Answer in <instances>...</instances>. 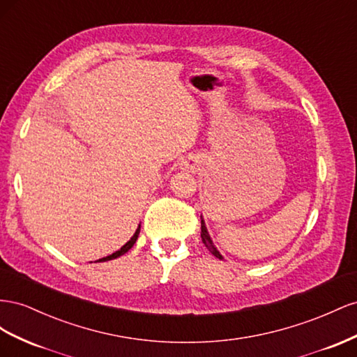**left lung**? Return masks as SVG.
Segmentation results:
<instances>
[{"label":"left lung","instance_id":"8db88e82","mask_svg":"<svg viewBox=\"0 0 357 357\" xmlns=\"http://www.w3.org/2000/svg\"><path fill=\"white\" fill-rule=\"evenodd\" d=\"M202 231H200V236H202V241H203V243H205L206 245V248L213 254V256L215 257H218V259H222L221 257V254L217 251V248L213 247V243H212V241H211V238H209V235H208V230H206V227H205V222H203V220H202Z\"/></svg>","mask_w":357,"mask_h":357}]
</instances>
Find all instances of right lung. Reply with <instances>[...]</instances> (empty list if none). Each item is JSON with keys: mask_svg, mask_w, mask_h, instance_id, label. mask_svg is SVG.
Returning a JSON list of instances; mask_svg holds the SVG:
<instances>
[{"mask_svg": "<svg viewBox=\"0 0 357 357\" xmlns=\"http://www.w3.org/2000/svg\"><path fill=\"white\" fill-rule=\"evenodd\" d=\"M139 231H140V226H139V229L136 230V233L133 235V238H131L124 247H122L121 250H118V251H115L114 254H110V256H107V257H103V259H100L98 261H106V260H112V259H116V257H119V256H122V254H126L131 247L135 245L136 243V241H137V236H139Z\"/></svg>", "mask_w": 357, "mask_h": 357, "instance_id": "obj_1", "label": "right lung"}]
</instances>
